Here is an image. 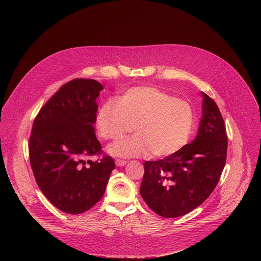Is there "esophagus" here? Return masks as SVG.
<instances>
[{
	"label": "esophagus",
	"mask_w": 261,
	"mask_h": 261,
	"mask_svg": "<svg viewBox=\"0 0 261 261\" xmlns=\"http://www.w3.org/2000/svg\"><path fill=\"white\" fill-rule=\"evenodd\" d=\"M127 164V161H124V160H117L116 161V165L118 167H121V166H125Z\"/></svg>",
	"instance_id": "1"
}]
</instances>
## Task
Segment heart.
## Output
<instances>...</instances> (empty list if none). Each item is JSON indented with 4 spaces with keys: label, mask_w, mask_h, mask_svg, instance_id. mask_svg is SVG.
<instances>
[{
    "label": "heart",
    "mask_w": 261,
    "mask_h": 261,
    "mask_svg": "<svg viewBox=\"0 0 261 261\" xmlns=\"http://www.w3.org/2000/svg\"><path fill=\"white\" fill-rule=\"evenodd\" d=\"M136 135L110 144V155L121 158L171 156L188 143L194 127L192 105L152 87L125 92L118 103L107 99L96 114V128L104 139H117L132 131Z\"/></svg>",
    "instance_id": "obj_1"
}]
</instances>
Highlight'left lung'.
Masks as SVG:
<instances>
[{
  "mask_svg": "<svg viewBox=\"0 0 261 261\" xmlns=\"http://www.w3.org/2000/svg\"><path fill=\"white\" fill-rule=\"evenodd\" d=\"M202 118L195 139L177 153L146 161L140 195L152 211L175 218L199 206L214 191L227 156L225 125L216 102L201 92Z\"/></svg>",
  "mask_w": 261,
  "mask_h": 261,
  "instance_id": "8db88e82",
  "label": "left lung"
}]
</instances>
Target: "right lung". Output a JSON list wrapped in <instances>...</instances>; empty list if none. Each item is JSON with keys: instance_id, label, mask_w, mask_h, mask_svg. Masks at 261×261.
Wrapping results in <instances>:
<instances>
[{"instance_id": "1", "label": "right lung", "mask_w": 261, "mask_h": 261, "mask_svg": "<svg viewBox=\"0 0 261 261\" xmlns=\"http://www.w3.org/2000/svg\"><path fill=\"white\" fill-rule=\"evenodd\" d=\"M102 90L94 80L71 81L46 102L33 124L29 153L36 182L67 214H82L94 206L116 167L109 156L87 160L102 148L94 128Z\"/></svg>"}]
</instances>
